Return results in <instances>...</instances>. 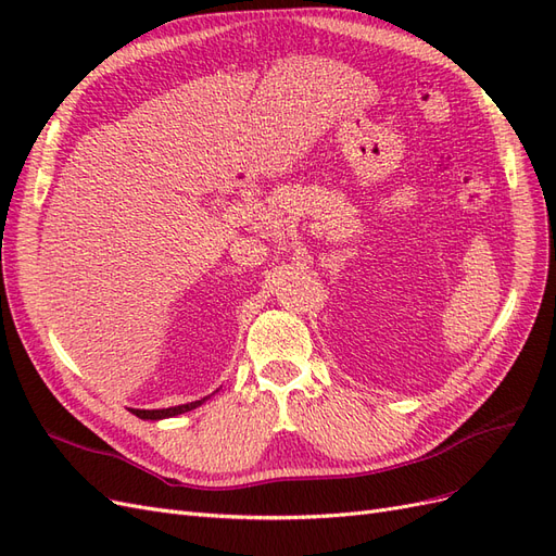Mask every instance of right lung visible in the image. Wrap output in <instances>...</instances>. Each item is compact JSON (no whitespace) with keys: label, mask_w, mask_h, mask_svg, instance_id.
<instances>
[{"label":"right lung","mask_w":556,"mask_h":556,"mask_svg":"<svg viewBox=\"0 0 556 556\" xmlns=\"http://www.w3.org/2000/svg\"><path fill=\"white\" fill-rule=\"evenodd\" d=\"M217 392V390H215ZM213 392V394H215ZM213 394H208V396H204V399H199V401H190V403H180V406H172V408H157V410H141V408H129V413L131 415H137L139 419H166V417H176V415H182V413H188V410H194V408H199L201 403H206Z\"/></svg>","instance_id":"add662e5"}]
</instances>
